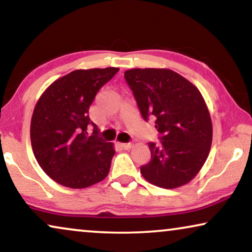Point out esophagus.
<instances>
[{
    "label": "esophagus",
    "mask_w": 252,
    "mask_h": 252,
    "mask_svg": "<svg viewBox=\"0 0 252 252\" xmlns=\"http://www.w3.org/2000/svg\"><path fill=\"white\" fill-rule=\"evenodd\" d=\"M119 146L122 147L123 149L127 150V149H130V148L133 147V144H132V143H119Z\"/></svg>",
    "instance_id": "obj_1"
}]
</instances>
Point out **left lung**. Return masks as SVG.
<instances>
[{
	"label": "left lung",
	"mask_w": 252,
	"mask_h": 252,
	"mask_svg": "<svg viewBox=\"0 0 252 252\" xmlns=\"http://www.w3.org/2000/svg\"><path fill=\"white\" fill-rule=\"evenodd\" d=\"M141 116L155 120L161 142L148 143L151 159L141 166L150 184L165 189L192 180L209 156L212 123L197 88L168 68H132L125 72Z\"/></svg>",
	"instance_id": "left-lung-1"
}]
</instances>
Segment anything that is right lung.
Returning <instances> with one entry per match:
<instances>
[{"mask_svg": "<svg viewBox=\"0 0 252 252\" xmlns=\"http://www.w3.org/2000/svg\"><path fill=\"white\" fill-rule=\"evenodd\" d=\"M118 67L75 70L54 81L40 96L31 120L33 154L47 175L64 187L87 188L105 179L113 143L88 137V111L99 88Z\"/></svg>", "mask_w": 252, "mask_h": 252, "instance_id": "1", "label": "right lung"}]
</instances>
